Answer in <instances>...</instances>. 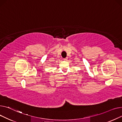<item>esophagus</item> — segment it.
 <instances>
[{
  "instance_id": "esophagus-1",
  "label": "esophagus",
  "mask_w": 122,
  "mask_h": 122,
  "mask_svg": "<svg viewBox=\"0 0 122 122\" xmlns=\"http://www.w3.org/2000/svg\"><path fill=\"white\" fill-rule=\"evenodd\" d=\"M63 60L65 61H67V58H65V59H63Z\"/></svg>"
}]
</instances>
